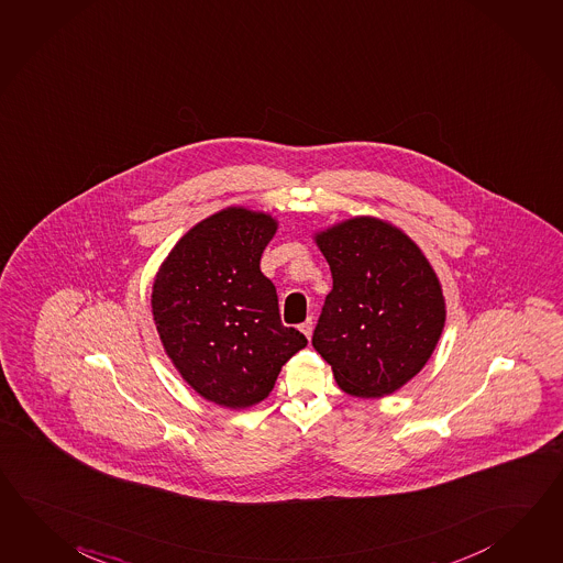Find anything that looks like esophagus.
Here are the masks:
<instances>
[{
  "label": "esophagus",
  "instance_id": "1",
  "mask_svg": "<svg viewBox=\"0 0 563 563\" xmlns=\"http://www.w3.org/2000/svg\"><path fill=\"white\" fill-rule=\"evenodd\" d=\"M300 330L306 334V339H310V336H312V330H314V320L308 318L306 322H301Z\"/></svg>",
  "mask_w": 563,
  "mask_h": 563
}]
</instances>
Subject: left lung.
Returning <instances> with one entry per match:
<instances>
[{
  "label": "left lung",
  "instance_id": "1",
  "mask_svg": "<svg viewBox=\"0 0 563 563\" xmlns=\"http://www.w3.org/2000/svg\"><path fill=\"white\" fill-rule=\"evenodd\" d=\"M332 272L312 344L342 391L383 397L416 377L445 320L444 296L418 245L358 217L316 236Z\"/></svg>",
  "mask_w": 563,
  "mask_h": 563
}]
</instances>
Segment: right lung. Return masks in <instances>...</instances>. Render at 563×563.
I'll list each match as a JSON object with an SVG mask.
<instances>
[{
	"mask_svg": "<svg viewBox=\"0 0 563 563\" xmlns=\"http://www.w3.org/2000/svg\"><path fill=\"white\" fill-rule=\"evenodd\" d=\"M275 229L269 214L221 210L176 243L154 282L152 310L166 353L217 406L260 404L308 344L282 324L277 291L260 267Z\"/></svg>",
	"mask_w": 563,
	"mask_h": 563,
	"instance_id": "right-lung-1",
	"label": "right lung"
}]
</instances>
